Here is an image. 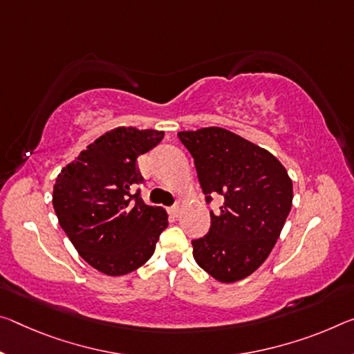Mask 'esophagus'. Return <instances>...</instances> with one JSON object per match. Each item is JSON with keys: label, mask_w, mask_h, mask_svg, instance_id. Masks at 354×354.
<instances>
[{"label": "esophagus", "mask_w": 354, "mask_h": 354, "mask_svg": "<svg viewBox=\"0 0 354 354\" xmlns=\"http://www.w3.org/2000/svg\"><path fill=\"white\" fill-rule=\"evenodd\" d=\"M168 212H170L173 217H178L179 216V205H173L171 207H168Z\"/></svg>", "instance_id": "obj_1"}]
</instances>
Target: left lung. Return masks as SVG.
Here are the masks:
<instances>
[{
    "instance_id": "8db88e82",
    "label": "left lung",
    "mask_w": 354,
    "mask_h": 354,
    "mask_svg": "<svg viewBox=\"0 0 354 354\" xmlns=\"http://www.w3.org/2000/svg\"><path fill=\"white\" fill-rule=\"evenodd\" d=\"M194 157L211 214L203 238L194 239V258L218 282L233 283L260 268L280 236L293 201V183L269 151L222 127L178 132Z\"/></svg>"
}]
</instances>
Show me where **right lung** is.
Wrapping results in <instances>:
<instances>
[{
  "label": "right lung",
  "mask_w": 354,
  "mask_h": 354,
  "mask_svg": "<svg viewBox=\"0 0 354 354\" xmlns=\"http://www.w3.org/2000/svg\"><path fill=\"white\" fill-rule=\"evenodd\" d=\"M164 132L116 127L67 164L53 186L61 228L88 265L106 276H124L147 263L168 225L164 207L133 194L143 183L137 157L157 147Z\"/></svg>",
  "instance_id": "obj_1"
}]
</instances>
